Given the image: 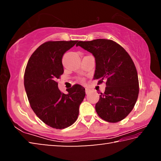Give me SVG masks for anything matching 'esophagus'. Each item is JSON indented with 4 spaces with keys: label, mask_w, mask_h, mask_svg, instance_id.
Listing matches in <instances>:
<instances>
[{
    "label": "esophagus",
    "mask_w": 161,
    "mask_h": 161,
    "mask_svg": "<svg viewBox=\"0 0 161 161\" xmlns=\"http://www.w3.org/2000/svg\"><path fill=\"white\" fill-rule=\"evenodd\" d=\"M89 92H90V90H89V89H87V88H86V89H85V92H86V94H88Z\"/></svg>",
    "instance_id": "1"
}]
</instances>
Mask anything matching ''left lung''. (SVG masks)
<instances>
[{
    "mask_svg": "<svg viewBox=\"0 0 161 161\" xmlns=\"http://www.w3.org/2000/svg\"><path fill=\"white\" fill-rule=\"evenodd\" d=\"M76 46L92 53L96 61L94 80L106 81L104 93H100L95 109L106 121L116 123L129 115L139 92L137 70L127 52L111 40L79 41Z\"/></svg>",
    "mask_w": 161,
    "mask_h": 161,
    "instance_id": "obj_1",
    "label": "left lung"
}]
</instances>
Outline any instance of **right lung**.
Instances as JSON below:
<instances>
[{
    "instance_id": "1",
    "label": "right lung",
    "mask_w": 161,
    "mask_h": 161,
    "mask_svg": "<svg viewBox=\"0 0 161 161\" xmlns=\"http://www.w3.org/2000/svg\"><path fill=\"white\" fill-rule=\"evenodd\" d=\"M77 42L78 40L43 43L32 54L25 68L24 85L32 109L42 121L56 129L75 123L85 97V89L80 84L67 89L65 94L57 82L64 72L62 56Z\"/></svg>"
}]
</instances>
